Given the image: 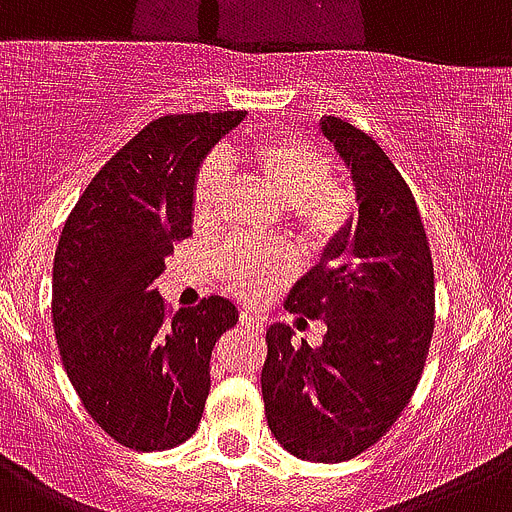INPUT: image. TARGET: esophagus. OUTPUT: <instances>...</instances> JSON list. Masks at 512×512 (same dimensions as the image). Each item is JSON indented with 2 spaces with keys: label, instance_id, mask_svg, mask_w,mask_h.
<instances>
[{
  "label": "esophagus",
  "instance_id": "34e87169",
  "mask_svg": "<svg viewBox=\"0 0 512 512\" xmlns=\"http://www.w3.org/2000/svg\"><path fill=\"white\" fill-rule=\"evenodd\" d=\"M238 319H241V326H248V329H256V332H261V329H264V321H261L259 316H253L251 311H241V316H238Z\"/></svg>",
  "mask_w": 512,
  "mask_h": 512
}]
</instances>
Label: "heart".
<instances>
[{
    "instance_id": "b5f03b06",
    "label": "heart",
    "mask_w": 512,
    "mask_h": 512,
    "mask_svg": "<svg viewBox=\"0 0 512 512\" xmlns=\"http://www.w3.org/2000/svg\"><path fill=\"white\" fill-rule=\"evenodd\" d=\"M246 163L271 193L286 203V216L309 248H329L349 231L357 198L349 183L334 178L332 158L319 145L289 133L264 135L246 150ZM228 186V165L211 155L193 183V218L198 226L216 221ZM294 253L281 243L233 241L221 253L228 289L246 301H261L294 274Z\"/></svg>"
}]
</instances>
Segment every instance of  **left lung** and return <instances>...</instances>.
Here are the masks:
<instances>
[{
	"label": "left lung",
	"mask_w": 512,
	"mask_h": 512,
	"mask_svg": "<svg viewBox=\"0 0 512 512\" xmlns=\"http://www.w3.org/2000/svg\"><path fill=\"white\" fill-rule=\"evenodd\" d=\"M321 133L352 170L357 226L284 304L324 319V344L299 347L291 326H269L261 392L284 450L344 462L382 440L410 405L435 329V271L415 196L377 140L332 115Z\"/></svg>",
	"instance_id": "obj_1"
}]
</instances>
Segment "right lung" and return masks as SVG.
Instances as JSON below:
<instances>
[{
    "mask_svg": "<svg viewBox=\"0 0 512 512\" xmlns=\"http://www.w3.org/2000/svg\"><path fill=\"white\" fill-rule=\"evenodd\" d=\"M243 115L148 123L102 165L62 228L52 266L62 364L87 415L130 450H170L198 430L211 352L238 321L223 296L170 314L153 281L191 236L198 165Z\"/></svg>",
    "mask_w": 512,
    "mask_h": 512,
    "instance_id": "obj_1",
    "label": "right lung"
}]
</instances>
